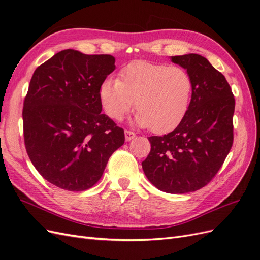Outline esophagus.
<instances>
[{
    "label": "esophagus",
    "mask_w": 260,
    "mask_h": 260,
    "mask_svg": "<svg viewBox=\"0 0 260 260\" xmlns=\"http://www.w3.org/2000/svg\"><path fill=\"white\" fill-rule=\"evenodd\" d=\"M124 137H125V140L130 141V140H132L133 138L136 137V133L133 132V131H130V130H125L124 131Z\"/></svg>",
    "instance_id": "34e87169"
}]
</instances>
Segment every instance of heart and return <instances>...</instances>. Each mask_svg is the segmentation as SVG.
I'll return each instance as SVG.
<instances>
[{"label":"heart","instance_id":"obj_1","mask_svg":"<svg viewBox=\"0 0 260 260\" xmlns=\"http://www.w3.org/2000/svg\"><path fill=\"white\" fill-rule=\"evenodd\" d=\"M192 93V77L184 68L136 60L120 70L118 80L102 82L100 101L112 119L121 120L136 100L137 123L161 135L184 119Z\"/></svg>","mask_w":260,"mask_h":260}]
</instances>
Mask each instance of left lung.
Segmentation results:
<instances>
[{
    "label": "left lung",
    "instance_id": "obj_1",
    "mask_svg": "<svg viewBox=\"0 0 260 260\" xmlns=\"http://www.w3.org/2000/svg\"><path fill=\"white\" fill-rule=\"evenodd\" d=\"M191 75L190 108L178 127L149 137L151 152L142 161L145 176L160 191H198L215 178L233 144L235 100L224 76L199 54L172 56Z\"/></svg>",
    "mask_w": 260,
    "mask_h": 260
}]
</instances>
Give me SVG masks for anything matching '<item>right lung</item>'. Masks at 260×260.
I'll list each match as a JSON object with an SVG mask.
<instances>
[{"label": "right lung", "mask_w": 260, "mask_h": 260, "mask_svg": "<svg viewBox=\"0 0 260 260\" xmlns=\"http://www.w3.org/2000/svg\"><path fill=\"white\" fill-rule=\"evenodd\" d=\"M115 70L112 55L64 50L39 66L23 101V140L45 180L79 192L98 183L123 129L102 114L100 86Z\"/></svg>", "instance_id": "1"}]
</instances>
